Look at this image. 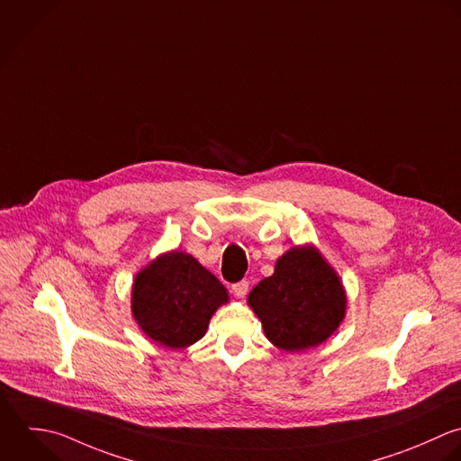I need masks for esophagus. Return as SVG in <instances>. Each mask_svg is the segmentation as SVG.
<instances>
[{
    "label": "esophagus",
    "instance_id": "34e87169",
    "mask_svg": "<svg viewBox=\"0 0 461 461\" xmlns=\"http://www.w3.org/2000/svg\"><path fill=\"white\" fill-rule=\"evenodd\" d=\"M248 289H249V282H248V280H240V282H237V284L231 285L233 294L239 296V298H244V296L248 294Z\"/></svg>",
    "mask_w": 461,
    "mask_h": 461
}]
</instances>
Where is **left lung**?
I'll return each instance as SVG.
<instances>
[{"mask_svg": "<svg viewBox=\"0 0 461 461\" xmlns=\"http://www.w3.org/2000/svg\"><path fill=\"white\" fill-rule=\"evenodd\" d=\"M267 339L287 352L323 343L343 321L339 276L314 248H293L248 296Z\"/></svg>", "mask_w": 461, "mask_h": 461, "instance_id": "obj_1", "label": "left lung"}]
</instances>
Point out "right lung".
<instances>
[{
  "label": "right lung",
  "mask_w": 461,
  "mask_h": 461,
  "mask_svg": "<svg viewBox=\"0 0 461 461\" xmlns=\"http://www.w3.org/2000/svg\"><path fill=\"white\" fill-rule=\"evenodd\" d=\"M224 285L186 253H167L138 273L132 314L141 330L159 345L185 348L199 341L219 305Z\"/></svg>",
  "instance_id": "obj_1"
}]
</instances>
